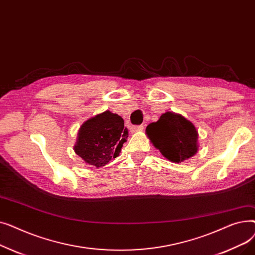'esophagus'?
Segmentation results:
<instances>
[{
	"label": "esophagus",
	"mask_w": 255,
	"mask_h": 255,
	"mask_svg": "<svg viewBox=\"0 0 255 255\" xmlns=\"http://www.w3.org/2000/svg\"><path fill=\"white\" fill-rule=\"evenodd\" d=\"M143 130V126L142 125H138V126H131L130 127V131L133 132H136V131H142Z\"/></svg>",
	"instance_id": "esophagus-1"
}]
</instances>
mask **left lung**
Masks as SVG:
<instances>
[{
	"label": "left lung",
	"instance_id": "8db88e82",
	"mask_svg": "<svg viewBox=\"0 0 255 255\" xmlns=\"http://www.w3.org/2000/svg\"><path fill=\"white\" fill-rule=\"evenodd\" d=\"M145 131L155 148L172 162H182L197 152L196 128L181 115L165 113Z\"/></svg>",
	"mask_w": 255,
	"mask_h": 255
}]
</instances>
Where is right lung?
Here are the masks:
<instances>
[{
  "mask_svg": "<svg viewBox=\"0 0 255 255\" xmlns=\"http://www.w3.org/2000/svg\"><path fill=\"white\" fill-rule=\"evenodd\" d=\"M127 137L124 120L107 111L82 125L74 151L86 163L101 167L118 157Z\"/></svg>",
  "mask_w": 255,
  "mask_h": 255,
  "instance_id": "obj_1",
  "label": "right lung"
}]
</instances>
